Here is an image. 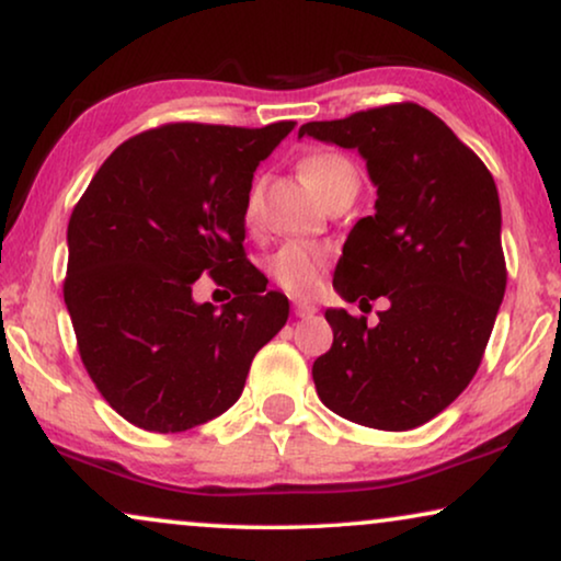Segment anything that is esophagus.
Wrapping results in <instances>:
<instances>
[{"mask_svg":"<svg viewBox=\"0 0 561 561\" xmlns=\"http://www.w3.org/2000/svg\"><path fill=\"white\" fill-rule=\"evenodd\" d=\"M316 312H318V308L312 302H302V300L295 302V316L297 318H312Z\"/></svg>","mask_w":561,"mask_h":561,"instance_id":"obj_1","label":"esophagus"}]
</instances>
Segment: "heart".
<instances>
[{"label": "heart", "instance_id": "b5f03b06", "mask_svg": "<svg viewBox=\"0 0 561 561\" xmlns=\"http://www.w3.org/2000/svg\"><path fill=\"white\" fill-rule=\"evenodd\" d=\"M302 176L320 197L333 190L341 179L356 176L354 163L343 159L339 153H310L302 161ZM261 218V192L259 186H251L243 203V222L253 228ZM331 261V253L323 245L289 241L274 253L272 274L287 293L293 295H312L323 282V274Z\"/></svg>", "mask_w": 561, "mask_h": 561}]
</instances>
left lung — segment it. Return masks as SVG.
<instances>
[{
    "label": "left lung",
    "mask_w": 561,
    "mask_h": 561,
    "mask_svg": "<svg viewBox=\"0 0 561 561\" xmlns=\"http://www.w3.org/2000/svg\"><path fill=\"white\" fill-rule=\"evenodd\" d=\"M302 136L367 161L375 215L351 228L333 287L362 310L387 300L377 325L325 310L333 346L312 364L318 398L358 425L410 431L465 392L495 325L507 282L495 179L413 102L308 123Z\"/></svg>",
    "instance_id": "8db88e82"
}]
</instances>
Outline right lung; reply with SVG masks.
<instances>
[{
  "label": "right lung",
  "instance_id": "1",
  "mask_svg": "<svg viewBox=\"0 0 561 561\" xmlns=\"http://www.w3.org/2000/svg\"><path fill=\"white\" fill-rule=\"evenodd\" d=\"M295 128L171 123L125 140L69 220L64 300L81 362L125 421L179 433L241 398L256 351L287 323L245 259L253 171ZM203 273L239 295L222 311L193 302Z\"/></svg>",
  "mask_w": 561,
  "mask_h": 561
}]
</instances>
